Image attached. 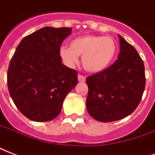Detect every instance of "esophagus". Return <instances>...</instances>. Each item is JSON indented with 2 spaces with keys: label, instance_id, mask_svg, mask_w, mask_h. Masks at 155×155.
<instances>
[{
  "label": "esophagus",
  "instance_id": "34e87169",
  "mask_svg": "<svg viewBox=\"0 0 155 155\" xmlns=\"http://www.w3.org/2000/svg\"><path fill=\"white\" fill-rule=\"evenodd\" d=\"M78 80L80 81V82H85V80H86V77L84 76V75H78Z\"/></svg>",
  "mask_w": 155,
  "mask_h": 155
}]
</instances>
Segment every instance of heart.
Returning a JSON list of instances; mask_svg holds the SVG:
<instances>
[{"instance_id":"heart-1","label":"heart","mask_w":155,"mask_h":155,"mask_svg":"<svg viewBox=\"0 0 155 155\" xmlns=\"http://www.w3.org/2000/svg\"><path fill=\"white\" fill-rule=\"evenodd\" d=\"M69 48L61 47L59 55L66 65L73 67L82 56V65L88 72L97 73L108 68L117 53L113 38L84 35L72 39Z\"/></svg>"}]
</instances>
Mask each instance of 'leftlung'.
<instances>
[{
	"label": "left lung",
	"instance_id": "left-lung-1",
	"mask_svg": "<svg viewBox=\"0 0 155 155\" xmlns=\"http://www.w3.org/2000/svg\"><path fill=\"white\" fill-rule=\"evenodd\" d=\"M118 59L103 71L86 79V106L91 117L101 122L120 120L139 104L146 86L144 63L132 45L120 35Z\"/></svg>",
	"mask_w": 155,
	"mask_h": 155
}]
</instances>
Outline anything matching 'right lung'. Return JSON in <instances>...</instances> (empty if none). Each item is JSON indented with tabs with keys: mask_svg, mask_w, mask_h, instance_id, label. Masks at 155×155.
<instances>
[{
	"mask_svg": "<svg viewBox=\"0 0 155 155\" xmlns=\"http://www.w3.org/2000/svg\"><path fill=\"white\" fill-rule=\"evenodd\" d=\"M72 28L47 26L23 38L11 58L7 73L10 97L30 120H53L67 95L76 86L78 73L62 63L59 50Z\"/></svg>",
	"mask_w": 155,
	"mask_h": 155,
	"instance_id": "add662e5",
	"label": "right lung"
}]
</instances>
